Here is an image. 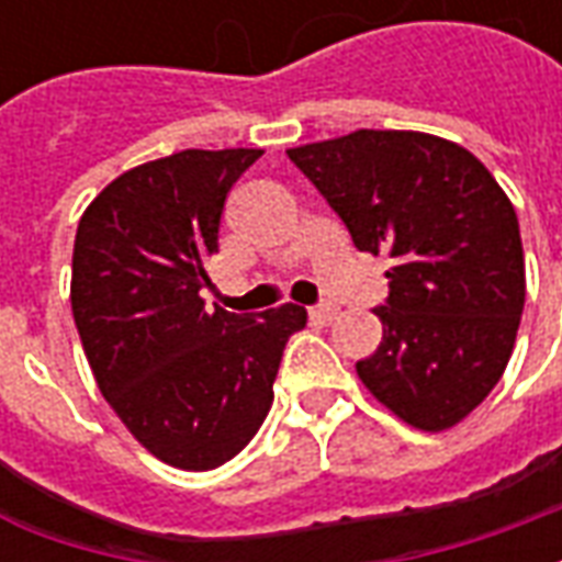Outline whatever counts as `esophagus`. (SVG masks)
Here are the masks:
<instances>
[{"label":"esophagus","mask_w":562,"mask_h":562,"mask_svg":"<svg viewBox=\"0 0 562 562\" xmlns=\"http://www.w3.org/2000/svg\"><path fill=\"white\" fill-rule=\"evenodd\" d=\"M310 318H313V322H318V325H330V322L337 318V306H330V304L310 306Z\"/></svg>","instance_id":"34e87169"}]
</instances>
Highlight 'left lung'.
Masks as SVG:
<instances>
[{"mask_svg":"<svg viewBox=\"0 0 562 562\" xmlns=\"http://www.w3.org/2000/svg\"><path fill=\"white\" fill-rule=\"evenodd\" d=\"M361 252L394 268L382 342L358 379L415 430L460 424L503 376L524 313L518 216L494 173L454 140L358 128L289 149Z\"/></svg>","mask_w":562,"mask_h":562,"instance_id":"left-lung-1","label":"left lung"}]
</instances>
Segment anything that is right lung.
<instances>
[{
    "label": "right lung",
    "mask_w": 562,
    "mask_h": 562,
    "mask_svg": "<svg viewBox=\"0 0 562 562\" xmlns=\"http://www.w3.org/2000/svg\"><path fill=\"white\" fill-rule=\"evenodd\" d=\"M261 149H183L120 173L83 210L71 313L128 434L177 470H216L258 434L306 310H204L225 198Z\"/></svg>",
    "instance_id": "1"
}]
</instances>
